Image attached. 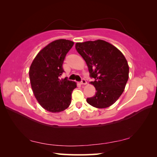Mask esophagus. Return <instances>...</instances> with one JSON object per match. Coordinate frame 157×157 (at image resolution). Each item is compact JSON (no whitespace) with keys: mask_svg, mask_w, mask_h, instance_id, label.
<instances>
[{"mask_svg":"<svg viewBox=\"0 0 157 157\" xmlns=\"http://www.w3.org/2000/svg\"><path fill=\"white\" fill-rule=\"evenodd\" d=\"M80 84H86L87 82L86 81V79H82V81L80 82Z\"/></svg>","mask_w":157,"mask_h":157,"instance_id":"1","label":"esophagus"}]
</instances>
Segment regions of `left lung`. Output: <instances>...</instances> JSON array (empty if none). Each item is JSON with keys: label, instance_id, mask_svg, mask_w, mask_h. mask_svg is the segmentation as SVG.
Wrapping results in <instances>:
<instances>
[{"label": "left lung", "instance_id": "1", "mask_svg": "<svg viewBox=\"0 0 157 157\" xmlns=\"http://www.w3.org/2000/svg\"><path fill=\"white\" fill-rule=\"evenodd\" d=\"M77 51L86 62L91 84L96 90L94 96L86 99L96 108L112 105L124 91L129 78V66L120 50L103 40L89 41L75 44Z\"/></svg>", "mask_w": 157, "mask_h": 157}]
</instances>
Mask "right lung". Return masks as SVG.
<instances>
[{
	"instance_id": "right-lung-1",
	"label": "right lung",
	"mask_w": 157,
	"mask_h": 157,
	"mask_svg": "<svg viewBox=\"0 0 157 157\" xmlns=\"http://www.w3.org/2000/svg\"><path fill=\"white\" fill-rule=\"evenodd\" d=\"M74 42L58 39L44 48L34 58L29 71L30 84L39 104L50 112H60L68 107L71 95L77 87L67 78L60 79L64 72L63 63Z\"/></svg>"
}]
</instances>
